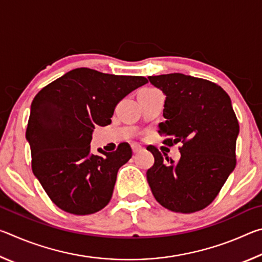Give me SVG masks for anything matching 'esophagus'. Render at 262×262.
<instances>
[{
    "mask_svg": "<svg viewBox=\"0 0 262 262\" xmlns=\"http://www.w3.org/2000/svg\"><path fill=\"white\" fill-rule=\"evenodd\" d=\"M132 150L134 154H139L142 151V150H143V148H142L139 144H132Z\"/></svg>",
    "mask_w": 262,
    "mask_h": 262,
    "instance_id": "esophagus-1",
    "label": "esophagus"
}]
</instances>
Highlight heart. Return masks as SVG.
Masks as SVG:
<instances>
[{
  "mask_svg": "<svg viewBox=\"0 0 262 262\" xmlns=\"http://www.w3.org/2000/svg\"><path fill=\"white\" fill-rule=\"evenodd\" d=\"M150 90H154V89H150Z\"/></svg>",
  "mask_w": 262,
  "mask_h": 262,
  "instance_id": "b5f03b06",
  "label": "heart"
}]
</instances>
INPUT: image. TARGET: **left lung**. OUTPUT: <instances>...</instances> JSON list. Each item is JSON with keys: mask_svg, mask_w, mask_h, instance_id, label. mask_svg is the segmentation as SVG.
<instances>
[{"mask_svg": "<svg viewBox=\"0 0 262 262\" xmlns=\"http://www.w3.org/2000/svg\"><path fill=\"white\" fill-rule=\"evenodd\" d=\"M165 95L159 133L167 145L183 143L178 163L163 158L152 145L155 163L147 180L166 209L199 211L210 205L236 166L239 125L231 99L223 89L203 78L174 73L149 76Z\"/></svg>", "mask_w": 262, "mask_h": 262, "instance_id": "1", "label": "left lung"}]
</instances>
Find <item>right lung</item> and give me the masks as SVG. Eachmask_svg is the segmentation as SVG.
<instances>
[{"label": "right lung", "mask_w": 262, "mask_h": 262, "mask_svg": "<svg viewBox=\"0 0 262 262\" xmlns=\"http://www.w3.org/2000/svg\"><path fill=\"white\" fill-rule=\"evenodd\" d=\"M142 76H118L94 69L70 70L38 92L26 129L32 171L48 196L74 215L99 211L112 198L119 168L132 157L128 143L117 151L91 154L96 126L111 123L114 108Z\"/></svg>", "instance_id": "obj_1"}]
</instances>
